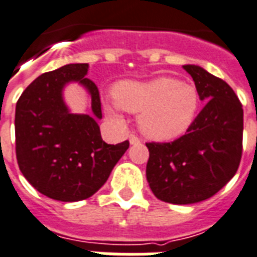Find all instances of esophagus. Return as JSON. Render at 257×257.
<instances>
[{"mask_svg": "<svg viewBox=\"0 0 257 257\" xmlns=\"http://www.w3.org/2000/svg\"><path fill=\"white\" fill-rule=\"evenodd\" d=\"M140 142H141V140H140L137 136H135V135L129 136V144L131 145H137V144H140Z\"/></svg>", "mask_w": 257, "mask_h": 257, "instance_id": "1", "label": "esophagus"}]
</instances>
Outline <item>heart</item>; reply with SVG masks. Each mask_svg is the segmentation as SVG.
<instances>
[{
  "instance_id": "b5f03b06",
  "label": "heart",
  "mask_w": 257,
  "mask_h": 257,
  "mask_svg": "<svg viewBox=\"0 0 257 257\" xmlns=\"http://www.w3.org/2000/svg\"><path fill=\"white\" fill-rule=\"evenodd\" d=\"M115 98L124 110L140 113L138 126L155 141H169L185 135L199 108L195 86L172 77L122 81L116 86Z\"/></svg>"
}]
</instances>
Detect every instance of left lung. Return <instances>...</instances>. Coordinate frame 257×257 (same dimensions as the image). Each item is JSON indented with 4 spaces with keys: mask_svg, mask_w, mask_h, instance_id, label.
<instances>
[{
    "mask_svg": "<svg viewBox=\"0 0 257 257\" xmlns=\"http://www.w3.org/2000/svg\"><path fill=\"white\" fill-rule=\"evenodd\" d=\"M206 102L186 135L168 144H146V178L158 199L172 204L202 202L230 181L242 156L243 110L224 80L195 64L184 66Z\"/></svg>",
    "mask_w": 257,
    "mask_h": 257,
    "instance_id": "8db88e82",
    "label": "left lung"
}]
</instances>
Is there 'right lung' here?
Instances as JSON below:
<instances>
[{
    "label": "right lung",
    "instance_id": "obj_1",
    "mask_svg": "<svg viewBox=\"0 0 257 257\" xmlns=\"http://www.w3.org/2000/svg\"><path fill=\"white\" fill-rule=\"evenodd\" d=\"M88 63H71L42 73L23 91L15 108V141L19 168L36 190L51 199H86L110 177L129 142L108 145L98 120L101 99L86 77ZM77 82L91 99V111L73 114L63 97L64 88Z\"/></svg>",
    "mask_w": 257,
    "mask_h": 257
}]
</instances>
